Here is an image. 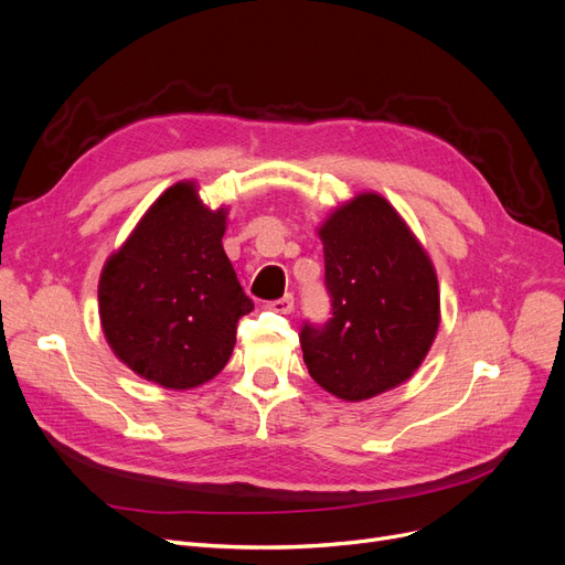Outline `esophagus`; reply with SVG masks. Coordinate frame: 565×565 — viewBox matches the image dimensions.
Returning <instances> with one entry per match:
<instances>
[{
  "label": "esophagus",
  "instance_id": "34e87169",
  "mask_svg": "<svg viewBox=\"0 0 565 565\" xmlns=\"http://www.w3.org/2000/svg\"><path fill=\"white\" fill-rule=\"evenodd\" d=\"M292 307H295L292 295H284L281 299H273V302L268 305V309H273L275 313H290Z\"/></svg>",
  "mask_w": 565,
  "mask_h": 565
}]
</instances>
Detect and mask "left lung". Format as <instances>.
I'll list each match as a JSON object with an SVG mask.
<instances>
[{"instance_id":"obj_1","label":"left lung","mask_w":565,"mask_h":565,"mask_svg":"<svg viewBox=\"0 0 565 565\" xmlns=\"http://www.w3.org/2000/svg\"><path fill=\"white\" fill-rule=\"evenodd\" d=\"M331 318L299 331L311 377L361 402L386 393L425 361L440 322L431 260L399 213L361 193L320 227Z\"/></svg>"}]
</instances>
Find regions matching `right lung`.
I'll return each mask as SVG.
<instances>
[{
    "label": "right lung",
    "instance_id": "right-lung-1",
    "mask_svg": "<svg viewBox=\"0 0 565 565\" xmlns=\"http://www.w3.org/2000/svg\"><path fill=\"white\" fill-rule=\"evenodd\" d=\"M227 209L179 181L149 206L99 277V320L116 356L142 380L195 388L227 365L254 309L224 254Z\"/></svg>",
    "mask_w": 565,
    "mask_h": 565
}]
</instances>
